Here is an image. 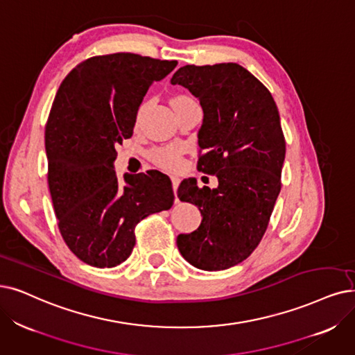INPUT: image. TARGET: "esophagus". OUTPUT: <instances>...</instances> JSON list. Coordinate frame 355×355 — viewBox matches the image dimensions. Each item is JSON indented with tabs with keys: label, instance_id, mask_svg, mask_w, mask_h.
Instances as JSON below:
<instances>
[{
	"label": "esophagus",
	"instance_id": "1",
	"mask_svg": "<svg viewBox=\"0 0 355 355\" xmlns=\"http://www.w3.org/2000/svg\"><path fill=\"white\" fill-rule=\"evenodd\" d=\"M172 185H173V192H175L176 202H178V187H179V178L178 176H172Z\"/></svg>",
	"mask_w": 355,
	"mask_h": 355
}]
</instances>
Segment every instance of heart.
<instances>
[{
  "mask_svg": "<svg viewBox=\"0 0 355 355\" xmlns=\"http://www.w3.org/2000/svg\"><path fill=\"white\" fill-rule=\"evenodd\" d=\"M187 97V96H178ZM176 98V97H175ZM154 162L166 168H175L179 166V151L176 148H160L155 150L153 154Z\"/></svg>",
  "mask_w": 355,
  "mask_h": 355,
  "instance_id": "obj_1",
  "label": "heart"
}]
</instances>
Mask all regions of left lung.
Wrapping results in <instances>:
<instances>
[{
    "mask_svg": "<svg viewBox=\"0 0 355 355\" xmlns=\"http://www.w3.org/2000/svg\"><path fill=\"white\" fill-rule=\"evenodd\" d=\"M170 83L200 101L196 167L218 179L216 189L182 180L179 200L200 208L202 221L178 236V249L195 268L223 271L257 249L272 214L286 157L279 113L263 84L234 62L180 67Z\"/></svg>",
    "mask_w": 355,
    "mask_h": 355,
    "instance_id": "left-lung-1",
    "label": "left lung"
}]
</instances>
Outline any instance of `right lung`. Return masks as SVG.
<instances>
[{
	"instance_id": "add662e5",
	"label": "right lung",
	"mask_w": 355,
	"mask_h": 355,
	"mask_svg": "<svg viewBox=\"0 0 355 355\" xmlns=\"http://www.w3.org/2000/svg\"><path fill=\"white\" fill-rule=\"evenodd\" d=\"M178 61L137 53L80 62L56 92L45 130L48 183L64 242L84 263L113 268L130 258L135 225L173 205L159 170L116 178V146L131 138L141 102Z\"/></svg>"
}]
</instances>
